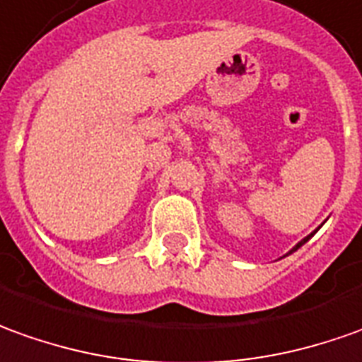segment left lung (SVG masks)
<instances>
[{
  "instance_id": "8db88e82",
  "label": "left lung",
  "mask_w": 362,
  "mask_h": 362,
  "mask_svg": "<svg viewBox=\"0 0 362 362\" xmlns=\"http://www.w3.org/2000/svg\"><path fill=\"white\" fill-rule=\"evenodd\" d=\"M315 232H317V230H315ZM315 232H313V233H315ZM313 233H311V235H307V238H305V240H301V242L297 243V245H295L293 250H291V252H289V253H293V252H297V250H299V247H301V245H303V243H305V242H309V240H311V238H313Z\"/></svg>"
}]
</instances>
